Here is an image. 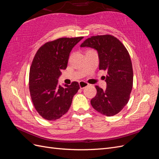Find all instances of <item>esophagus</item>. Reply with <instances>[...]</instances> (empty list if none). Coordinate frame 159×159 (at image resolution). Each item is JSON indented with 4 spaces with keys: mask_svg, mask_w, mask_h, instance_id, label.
<instances>
[{
    "mask_svg": "<svg viewBox=\"0 0 159 159\" xmlns=\"http://www.w3.org/2000/svg\"><path fill=\"white\" fill-rule=\"evenodd\" d=\"M79 85H80V88L81 89H84V88L87 87V86H88L89 84H88L87 82H85V81H80L79 82Z\"/></svg>",
    "mask_w": 159,
    "mask_h": 159,
    "instance_id": "1",
    "label": "esophagus"
}]
</instances>
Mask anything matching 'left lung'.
I'll return each instance as SVG.
<instances>
[{
    "mask_svg": "<svg viewBox=\"0 0 159 159\" xmlns=\"http://www.w3.org/2000/svg\"><path fill=\"white\" fill-rule=\"evenodd\" d=\"M89 47L98 52L99 70H106L107 88L95 86L97 94L91 104L99 113L110 117L117 114L127 104L131 94L133 71L132 62L126 48L113 36H93L80 46Z\"/></svg>",
    "mask_w": 159,
    "mask_h": 159,
    "instance_id": "left-lung-1",
    "label": "left lung"
}]
</instances>
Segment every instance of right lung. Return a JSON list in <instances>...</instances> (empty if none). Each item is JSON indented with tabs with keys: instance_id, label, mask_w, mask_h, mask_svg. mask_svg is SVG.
Returning a JSON list of instances; mask_svg holds the SVG:
<instances>
[{
	"instance_id": "right-lung-1",
	"label": "right lung",
	"mask_w": 159,
	"mask_h": 159,
	"mask_svg": "<svg viewBox=\"0 0 159 159\" xmlns=\"http://www.w3.org/2000/svg\"><path fill=\"white\" fill-rule=\"evenodd\" d=\"M84 37L60 38L48 42L38 50L30 69L29 89L34 106L43 118L54 121L69 110L79 84L58 85L61 70L68 65L72 48Z\"/></svg>"
}]
</instances>
